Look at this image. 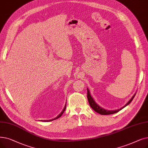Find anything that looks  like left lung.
<instances>
[{"label": "left lung", "instance_id": "8db88e82", "mask_svg": "<svg viewBox=\"0 0 148 148\" xmlns=\"http://www.w3.org/2000/svg\"><path fill=\"white\" fill-rule=\"evenodd\" d=\"M87 97H88V101H89V105L90 106H91L92 110H94L96 112H97L101 115H110V114H115L116 112H118L119 111L121 110L122 109L124 108L125 107H126V106H127L128 105H129L130 103L132 101V100H133V99L134 98L135 95H136V94H135L132 97L130 100V101H128L127 103L123 106L120 109H119V110H112V111H110V110H105V109L102 108L101 107H100L99 105L97 104V103H95V101H94V100L93 99V98L91 97V94H90L89 93V89H87Z\"/></svg>", "mask_w": 148, "mask_h": 148}]
</instances>
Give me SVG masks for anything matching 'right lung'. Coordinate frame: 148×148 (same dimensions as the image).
<instances>
[{"instance_id": "right-lung-1", "label": "right lung", "mask_w": 148, "mask_h": 148, "mask_svg": "<svg viewBox=\"0 0 148 148\" xmlns=\"http://www.w3.org/2000/svg\"><path fill=\"white\" fill-rule=\"evenodd\" d=\"M66 104L65 105V108H63V111L61 112V113L58 115V116L57 117H56V118H54V119H52V120H41V121H53V120H56V119H59V117H60L61 116H62V115L63 114V113L64 112V111H65V109H66Z\"/></svg>"}]
</instances>
